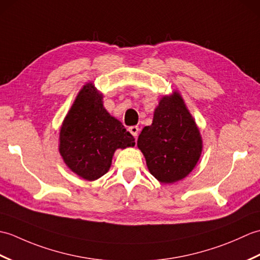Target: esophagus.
Instances as JSON below:
<instances>
[{
	"label": "esophagus",
	"instance_id": "esophagus-1",
	"mask_svg": "<svg viewBox=\"0 0 260 260\" xmlns=\"http://www.w3.org/2000/svg\"><path fill=\"white\" fill-rule=\"evenodd\" d=\"M128 131H129V133L133 135L135 139L137 137V135H139V132H140V128H139V126H131L129 128H128Z\"/></svg>",
	"mask_w": 260,
	"mask_h": 260
}]
</instances>
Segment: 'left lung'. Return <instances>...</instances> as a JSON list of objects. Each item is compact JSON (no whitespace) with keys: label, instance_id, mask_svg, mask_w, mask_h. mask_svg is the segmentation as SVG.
I'll list each match as a JSON object with an SVG mask.
<instances>
[{"label":"left lung","instance_id":"left-lung-1","mask_svg":"<svg viewBox=\"0 0 260 260\" xmlns=\"http://www.w3.org/2000/svg\"><path fill=\"white\" fill-rule=\"evenodd\" d=\"M137 146L144 154L151 174L162 183L182 180L196 167L202 140L180 93L161 99L152 125L143 128Z\"/></svg>","mask_w":260,"mask_h":260}]
</instances>
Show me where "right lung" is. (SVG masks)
<instances>
[{
	"label": "right lung",
	"instance_id": "1",
	"mask_svg": "<svg viewBox=\"0 0 260 260\" xmlns=\"http://www.w3.org/2000/svg\"><path fill=\"white\" fill-rule=\"evenodd\" d=\"M102 96L92 84L84 86L60 129L59 151L64 163L88 181L107 172L117 148L135 145L124 125L104 108Z\"/></svg>",
	"mask_w": 260,
	"mask_h": 260
}]
</instances>
